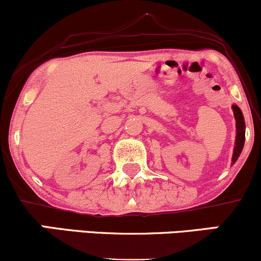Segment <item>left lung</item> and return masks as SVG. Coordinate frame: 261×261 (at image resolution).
Wrapping results in <instances>:
<instances>
[{
    "label": "left lung",
    "mask_w": 261,
    "mask_h": 261,
    "mask_svg": "<svg viewBox=\"0 0 261 261\" xmlns=\"http://www.w3.org/2000/svg\"><path fill=\"white\" fill-rule=\"evenodd\" d=\"M233 114H234L236 118V127H237V136H236V145H234V151H233V157H232V163L238 160L239 154H241L242 149L244 146V140H245V124H244V118L242 110L239 109L237 106H232Z\"/></svg>",
    "instance_id": "obj_1"
}]
</instances>
